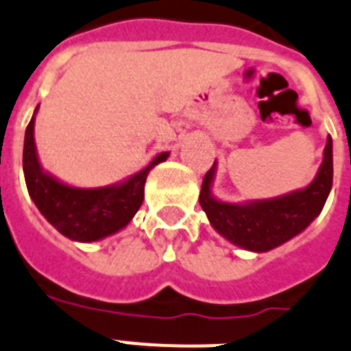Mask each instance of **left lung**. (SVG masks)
Wrapping results in <instances>:
<instances>
[{
  "instance_id": "1",
  "label": "left lung",
  "mask_w": 351,
  "mask_h": 351,
  "mask_svg": "<svg viewBox=\"0 0 351 351\" xmlns=\"http://www.w3.org/2000/svg\"><path fill=\"white\" fill-rule=\"evenodd\" d=\"M217 162L203 178L199 205L210 224L231 243L252 252H267L302 233L322 213L332 189V138L328 136L318 173L309 185L268 199L230 203L213 196Z\"/></svg>"
}]
</instances>
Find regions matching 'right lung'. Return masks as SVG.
<instances>
[{"label": "right lung", "instance_id": "obj_1", "mask_svg": "<svg viewBox=\"0 0 351 351\" xmlns=\"http://www.w3.org/2000/svg\"><path fill=\"white\" fill-rule=\"evenodd\" d=\"M36 106L26 127L23 150V171L29 197L63 237L74 242L91 243L108 239L123 230L145 199V182L157 164L169 157V152L155 155L148 166L129 178L106 187H74L42 167L35 145Z\"/></svg>", "mask_w": 351, "mask_h": 351}]
</instances>
